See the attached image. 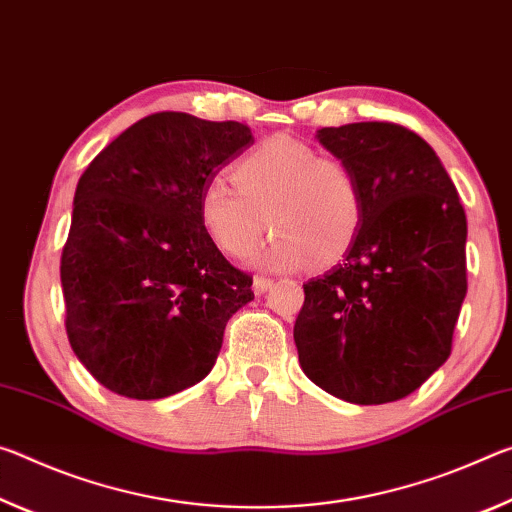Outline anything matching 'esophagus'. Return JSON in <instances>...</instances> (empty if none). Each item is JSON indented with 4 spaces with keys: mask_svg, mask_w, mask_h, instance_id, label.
<instances>
[{
    "mask_svg": "<svg viewBox=\"0 0 512 512\" xmlns=\"http://www.w3.org/2000/svg\"><path fill=\"white\" fill-rule=\"evenodd\" d=\"M272 279H267V276H254V292L256 295H263V292H267L272 288Z\"/></svg>",
    "mask_w": 512,
    "mask_h": 512,
    "instance_id": "34e87169",
    "label": "esophagus"
}]
</instances>
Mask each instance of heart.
I'll use <instances>...</instances> for the list:
<instances>
[{"label":"heart","instance_id":"obj_1","mask_svg":"<svg viewBox=\"0 0 512 512\" xmlns=\"http://www.w3.org/2000/svg\"><path fill=\"white\" fill-rule=\"evenodd\" d=\"M236 186L215 179L199 201L201 224L229 258H249L267 229L274 238L261 265L297 270L338 263L365 220L363 190L351 165L308 142L267 138L233 165Z\"/></svg>","mask_w":512,"mask_h":512}]
</instances>
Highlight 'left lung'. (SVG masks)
<instances>
[{"label": "left lung", "mask_w": 512, "mask_h": 512, "mask_svg": "<svg viewBox=\"0 0 512 512\" xmlns=\"http://www.w3.org/2000/svg\"><path fill=\"white\" fill-rule=\"evenodd\" d=\"M356 172L365 220L333 270L304 283L301 370L329 395L376 406L408 397L445 363L467 292V220L456 186L395 122L317 131Z\"/></svg>", "instance_id": "8db88e82"}]
</instances>
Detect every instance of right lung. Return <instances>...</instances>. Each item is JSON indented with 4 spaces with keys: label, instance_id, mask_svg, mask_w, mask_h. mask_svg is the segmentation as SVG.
Returning <instances> with one entry per match:
<instances>
[{
    "label": "right lung",
    "instance_id": "obj_1",
    "mask_svg": "<svg viewBox=\"0 0 512 512\" xmlns=\"http://www.w3.org/2000/svg\"><path fill=\"white\" fill-rule=\"evenodd\" d=\"M254 142L240 122L163 111L106 145L77 183L61 256L65 331L115 395L163 399L213 370L229 317L254 299L201 224L213 177Z\"/></svg>",
    "mask_w": 512,
    "mask_h": 512
}]
</instances>
